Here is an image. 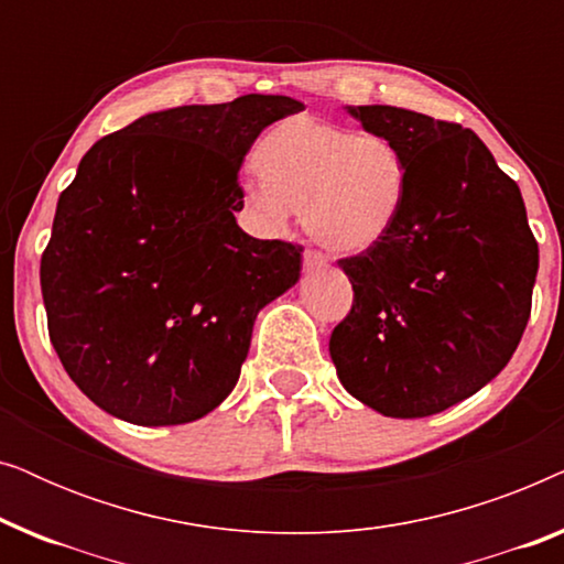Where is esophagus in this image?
Masks as SVG:
<instances>
[{"mask_svg":"<svg viewBox=\"0 0 564 564\" xmlns=\"http://www.w3.org/2000/svg\"><path fill=\"white\" fill-rule=\"evenodd\" d=\"M303 267H305V272H318V269L326 267V257H323L321 251L307 249L303 253Z\"/></svg>","mask_w":564,"mask_h":564,"instance_id":"34e87169","label":"esophagus"}]
</instances>
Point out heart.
<instances>
[{"label": "heart", "mask_w": 564, "mask_h": 564, "mask_svg": "<svg viewBox=\"0 0 564 564\" xmlns=\"http://www.w3.org/2000/svg\"><path fill=\"white\" fill-rule=\"evenodd\" d=\"M253 166L261 182L246 187V203L261 226L282 230L303 213L307 234L336 253L372 249L403 207V153L372 130L292 115L261 138Z\"/></svg>", "instance_id": "b5f03b06"}]
</instances>
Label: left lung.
I'll return each instance as SVG.
<instances>
[{
	"label": "left lung",
	"mask_w": 564,
	"mask_h": 564,
	"mask_svg": "<svg viewBox=\"0 0 564 564\" xmlns=\"http://www.w3.org/2000/svg\"><path fill=\"white\" fill-rule=\"evenodd\" d=\"M405 161L398 220L338 261L354 305L330 334L346 390L390 419H423L485 388L531 313L539 246L521 189L457 122L390 105L346 107Z\"/></svg>",
	"instance_id": "8db88e82"
}]
</instances>
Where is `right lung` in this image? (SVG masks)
<instances>
[{"mask_svg":"<svg viewBox=\"0 0 564 564\" xmlns=\"http://www.w3.org/2000/svg\"><path fill=\"white\" fill-rule=\"evenodd\" d=\"M282 95L149 112L84 153L41 259L48 334L91 403L135 426L203 419L236 388L300 246L243 234L238 169Z\"/></svg>","mask_w":564,"mask_h":564,"instance_id":"add662e5","label":"right lung"}]
</instances>
